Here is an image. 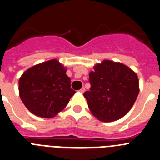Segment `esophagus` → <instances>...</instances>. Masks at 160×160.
<instances>
[{
	"mask_svg": "<svg viewBox=\"0 0 160 160\" xmlns=\"http://www.w3.org/2000/svg\"><path fill=\"white\" fill-rule=\"evenodd\" d=\"M85 92V88H82L80 90V92H81V93H83V92Z\"/></svg>",
	"mask_w": 160,
	"mask_h": 160,
	"instance_id": "esophagus-1",
	"label": "esophagus"
}]
</instances>
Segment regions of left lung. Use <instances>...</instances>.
<instances>
[{
    "label": "left lung",
    "mask_w": 160,
    "mask_h": 160,
    "mask_svg": "<svg viewBox=\"0 0 160 160\" xmlns=\"http://www.w3.org/2000/svg\"><path fill=\"white\" fill-rule=\"evenodd\" d=\"M90 91L85 92L88 108L98 120H118L133 106L140 88L137 73L127 65L104 60L89 73Z\"/></svg>",
    "instance_id": "obj_1"
}]
</instances>
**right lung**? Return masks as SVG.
Instances as JSON below:
<instances>
[{
	"label": "right lung",
	"instance_id": "obj_1",
	"mask_svg": "<svg viewBox=\"0 0 160 160\" xmlns=\"http://www.w3.org/2000/svg\"><path fill=\"white\" fill-rule=\"evenodd\" d=\"M66 68L57 59L27 69L19 80V94L30 112L38 117L51 118L65 109L76 92Z\"/></svg>",
	"mask_w": 160,
	"mask_h": 160
}]
</instances>
